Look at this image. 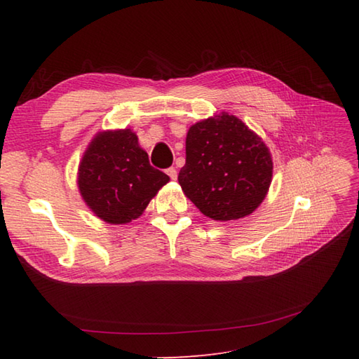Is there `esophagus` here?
Returning <instances> with one entry per match:
<instances>
[{"label": "esophagus", "mask_w": 359, "mask_h": 359, "mask_svg": "<svg viewBox=\"0 0 359 359\" xmlns=\"http://www.w3.org/2000/svg\"><path fill=\"white\" fill-rule=\"evenodd\" d=\"M166 174L170 175V179H171V180H175V179H177V171H175V168H168V170H166Z\"/></svg>", "instance_id": "obj_1"}]
</instances>
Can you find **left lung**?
Listing matches in <instances>:
<instances>
[{
    "label": "left lung",
    "mask_w": 359,
    "mask_h": 359,
    "mask_svg": "<svg viewBox=\"0 0 359 359\" xmlns=\"http://www.w3.org/2000/svg\"><path fill=\"white\" fill-rule=\"evenodd\" d=\"M273 177L270 149L241 118L228 112L189 126L182 191L212 220H238L265 199Z\"/></svg>",
    "instance_id": "8db88e82"
}]
</instances>
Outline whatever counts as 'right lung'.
Returning a JSON list of instances; mask_svg holds the SVG:
<instances>
[{"label": "right lung", "instance_id": "right-lung-1", "mask_svg": "<svg viewBox=\"0 0 359 359\" xmlns=\"http://www.w3.org/2000/svg\"><path fill=\"white\" fill-rule=\"evenodd\" d=\"M168 182L165 172L149 165L148 152L128 128L97 133L77 172L81 199L98 219L112 225L139 219Z\"/></svg>", "mask_w": 359, "mask_h": 359}]
</instances>
